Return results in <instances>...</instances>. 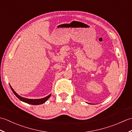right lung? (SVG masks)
I'll return each mask as SVG.
<instances>
[{
    "label": "right lung",
    "mask_w": 132,
    "mask_h": 132,
    "mask_svg": "<svg viewBox=\"0 0 132 132\" xmlns=\"http://www.w3.org/2000/svg\"><path fill=\"white\" fill-rule=\"evenodd\" d=\"M11 87V88L12 89V91H13V94L16 95V96L22 102H24L25 103H27L28 104H32V105H39V104H42L44 103H45L46 101L49 99L50 96H51V94H50L48 96L44 97V98H42V99H27V98H24L21 97L20 96H19V95L17 94L16 93V92L13 90V89L12 88V87Z\"/></svg>",
    "instance_id": "1"
}]
</instances>
